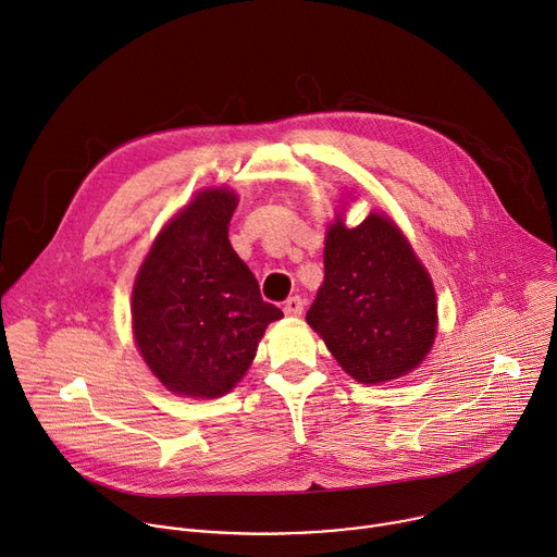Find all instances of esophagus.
<instances>
[{
    "mask_svg": "<svg viewBox=\"0 0 557 557\" xmlns=\"http://www.w3.org/2000/svg\"><path fill=\"white\" fill-rule=\"evenodd\" d=\"M301 311H305V301H301V297H288L286 301H284V313L288 315V318H299L301 315Z\"/></svg>",
    "mask_w": 557,
    "mask_h": 557,
    "instance_id": "obj_1",
    "label": "esophagus"
}]
</instances>
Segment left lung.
<instances>
[{"mask_svg":"<svg viewBox=\"0 0 557 557\" xmlns=\"http://www.w3.org/2000/svg\"><path fill=\"white\" fill-rule=\"evenodd\" d=\"M352 190L324 237V282L307 313L344 373L384 384L420 369L437 335L433 280L409 237L384 211L348 228Z\"/></svg>","mask_w":557,"mask_h":557,"instance_id":"1","label":"left lung"}]
</instances>
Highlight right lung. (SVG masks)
Wrapping results in <instances>:
<instances>
[{"instance_id": "obj_1", "label": "right lung", "mask_w": 557, "mask_h": 557, "mask_svg": "<svg viewBox=\"0 0 557 557\" xmlns=\"http://www.w3.org/2000/svg\"><path fill=\"white\" fill-rule=\"evenodd\" d=\"M239 195L199 188L160 228L131 295L133 339L148 371L180 397L231 393L284 313L262 299L256 275L228 242Z\"/></svg>"}]
</instances>
